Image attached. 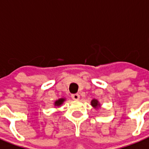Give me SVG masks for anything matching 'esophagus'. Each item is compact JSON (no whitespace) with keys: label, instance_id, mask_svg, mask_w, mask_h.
<instances>
[{"label":"esophagus","instance_id":"esophagus-1","mask_svg":"<svg viewBox=\"0 0 149 149\" xmlns=\"http://www.w3.org/2000/svg\"><path fill=\"white\" fill-rule=\"evenodd\" d=\"M71 98H72L74 100H79V98H80V95H78V94H72V95H71Z\"/></svg>","mask_w":149,"mask_h":149}]
</instances>
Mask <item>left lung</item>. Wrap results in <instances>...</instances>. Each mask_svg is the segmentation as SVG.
I'll return each instance as SVG.
<instances>
[{"instance_id": "8db88e82", "label": "left lung", "mask_w": 149, "mask_h": 149, "mask_svg": "<svg viewBox=\"0 0 149 149\" xmlns=\"http://www.w3.org/2000/svg\"><path fill=\"white\" fill-rule=\"evenodd\" d=\"M91 105H92L93 107H95V108H96V107H100V103H99V102H98L97 100H92V102H91Z\"/></svg>"}]
</instances>
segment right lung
Returning <instances> with one entry per match:
<instances>
[{"label": "right lung", "mask_w": 149, "mask_h": 149, "mask_svg": "<svg viewBox=\"0 0 149 149\" xmlns=\"http://www.w3.org/2000/svg\"><path fill=\"white\" fill-rule=\"evenodd\" d=\"M64 100H65L64 99H59L58 100H56V102H54V105L56 106V107H59V106H61V105L64 102Z\"/></svg>", "instance_id": "add662e5"}]
</instances>
